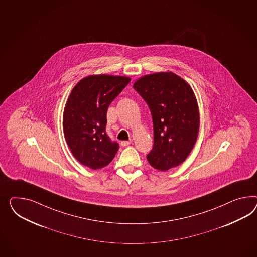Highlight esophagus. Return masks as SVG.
<instances>
[{
  "label": "esophagus",
  "instance_id": "34e87169",
  "mask_svg": "<svg viewBox=\"0 0 257 257\" xmlns=\"http://www.w3.org/2000/svg\"><path fill=\"white\" fill-rule=\"evenodd\" d=\"M131 142H132L131 139H130V140H127V141H121V142H120V145L122 147L128 146V145L131 144Z\"/></svg>",
  "mask_w": 257,
  "mask_h": 257
}]
</instances>
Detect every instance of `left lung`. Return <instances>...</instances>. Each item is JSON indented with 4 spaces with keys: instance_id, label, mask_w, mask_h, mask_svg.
<instances>
[{
    "instance_id": "obj_1",
    "label": "left lung",
    "mask_w": 257,
    "mask_h": 257,
    "mask_svg": "<svg viewBox=\"0 0 257 257\" xmlns=\"http://www.w3.org/2000/svg\"><path fill=\"white\" fill-rule=\"evenodd\" d=\"M134 89L145 100L153 123V150L147 155L152 167L167 171L187 158L199 131V111L194 91L174 73L144 76Z\"/></svg>"
}]
</instances>
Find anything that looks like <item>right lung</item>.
I'll return each instance as SVG.
<instances>
[{
  "instance_id": "add662e5",
  "label": "right lung",
  "mask_w": 257,
  "mask_h": 257,
  "mask_svg": "<svg viewBox=\"0 0 257 257\" xmlns=\"http://www.w3.org/2000/svg\"><path fill=\"white\" fill-rule=\"evenodd\" d=\"M130 81L126 76H90L72 90L63 112V133L73 155L84 166L103 168L115 157L118 144L105 131L106 112Z\"/></svg>"
}]
</instances>
